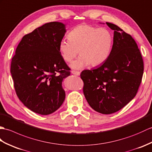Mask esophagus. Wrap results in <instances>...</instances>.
Masks as SVG:
<instances>
[{
  "instance_id": "obj_1",
  "label": "esophagus",
  "mask_w": 152,
  "mask_h": 152,
  "mask_svg": "<svg viewBox=\"0 0 152 152\" xmlns=\"http://www.w3.org/2000/svg\"><path fill=\"white\" fill-rule=\"evenodd\" d=\"M72 73L73 74V75H77V76H79L80 73L79 72H77V71H74V70H72Z\"/></svg>"
}]
</instances>
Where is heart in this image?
I'll return each mask as SVG.
<instances>
[{
  "label": "heart",
  "mask_w": 152,
  "mask_h": 152,
  "mask_svg": "<svg viewBox=\"0 0 152 152\" xmlns=\"http://www.w3.org/2000/svg\"><path fill=\"white\" fill-rule=\"evenodd\" d=\"M113 44V36L105 28L80 25L68 34V38L60 42L58 49L62 58L71 62L77 54L80 55L71 67L80 69L90 64L97 66L104 62L109 56Z\"/></svg>",
  "instance_id": "1"
}]
</instances>
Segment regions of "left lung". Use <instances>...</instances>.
<instances>
[{
  "label": "left lung",
  "mask_w": 152,
  "mask_h": 152,
  "mask_svg": "<svg viewBox=\"0 0 152 152\" xmlns=\"http://www.w3.org/2000/svg\"><path fill=\"white\" fill-rule=\"evenodd\" d=\"M106 24L114 30L110 55L96 68L84 70L80 77L84 82V95L90 106L97 113L110 114L122 109L136 96L142 78L144 63L131 36L116 25Z\"/></svg>",
  "instance_id": "left-lung-1"
}]
</instances>
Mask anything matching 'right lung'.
I'll return each mask as SVG.
<instances>
[{
    "mask_svg": "<svg viewBox=\"0 0 152 152\" xmlns=\"http://www.w3.org/2000/svg\"><path fill=\"white\" fill-rule=\"evenodd\" d=\"M66 32L62 23H45L23 37L12 60L10 72L19 99L42 115L55 112L65 99L62 85L70 69L58 45Z\"/></svg>",
    "mask_w": 152,
    "mask_h": 152,
    "instance_id": "obj_1",
    "label": "right lung"
}]
</instances>
